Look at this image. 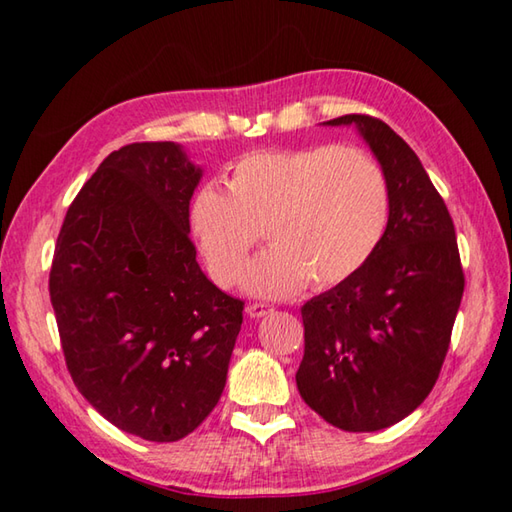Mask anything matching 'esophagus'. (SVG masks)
Segmentation results:
<instances>
[{
    "label": "esophagus",
    "mask_w": 512,
    "mask_h": 512,
    "mask_svg": "<svg viewBox=\"0 0 512 512\" xmlns=\"http://www.w3.org/2000/svg\"><path fill=\"white\" fill-rule=\"evenodd\" d=\"M248 316L250 318H264L268 314H273V307L271 305H264V302H250V305L246 307Z\"/></svg>",
    "instance_id": "34e87169"
}]
</instances>
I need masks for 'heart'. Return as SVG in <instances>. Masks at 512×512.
I'll return each instance as SVG.
<instances>
[{"label": "heart", "mask_w": 512, "mask_h": 512, "mask_svg": "<svg viewBox=\"0 0 512 512\" xmlns=\"http://www.w3.org/2000/svg\"><path fill=\"white\" fill-rule=\"evenodd\" d=\"M391 223V185L375 155L357 146L248 153L189 205V230L205 271L228 289L243 275L262 229L272 248L251 265L244 289L289 298L311 284L334 287L375 255Z\"/></svg>", "instance_id": "1"}]
</instances>
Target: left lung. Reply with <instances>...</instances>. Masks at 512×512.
<instances>
[{
    "label": "left lung",
    "instance_id": "1",
    "mask_svg": "<svg viewBox=\"0 0 512 512\" xmlns=\"http://www.w3.org/2000/svg\"><path fill=\"white\" fill-rule=\"evenodd\" d=\"M391 185V223L361 271L302 307L300 397L343 431L411 415L443 368L465 277L454 221L413 149L381 119L343 115Z\"/></svg>",
    "mask_w": 512,
    "mask_h": 512
}]
</instances>
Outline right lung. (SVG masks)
Here are the masks:
<instances>
[{"label": "right lung", "mask_w": 512, "mask_h": 512, "mask_svg": "<svg viewBox=\"0 0 512 512\" xmlns=\"http://www.w3.org/2000/svg\"><path fill=\"white\" fill-rule=\"evenodd\" d=\"M201 178L176 142L112 151L69 205L49 273L76 388L151 443L185 438L212 413L244 320L189 239Z\"/></svg>", "instance_id": "1"}]
</instances>
